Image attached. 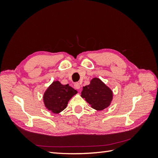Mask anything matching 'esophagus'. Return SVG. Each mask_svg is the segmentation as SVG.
Masks as SVG:
<instances>
[{
    "label": "esophagus",
    "instance_id": "obj_1",
    "mask_svg": "<svg viewBox=\"0 0 158 158\" xmlns=\"http://www.w3.org/2000/svg\"><path fill=\"white\" fill-rule=\"evenodd\" d=\"M74 88H75L76 89H79L80 88V84L78 82H76V83H75V84H74Z\"/></svg>",
    "mask_w": 158,
    "mask_h": 158
}]
</instances>
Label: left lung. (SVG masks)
<instances>
[{
	"mask_svg": "<svg viewBox=\"0 0 158 158\" xmlns=\"http://www.w3.org/2000/svg\"><path fill=\"white\" fill-rule=\"evenodd\" d=\"M81 94L93 109L98 111L107 108L113 98L112 91L97 78H93L89 85L83 87Z\"/></svg>",
	"mask_w": 158,
	"mask_h": 158,
	"instance_id": "left-lung-1",
	"label": "left lung"
}]
</instances>
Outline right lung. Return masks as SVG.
Segmentation results:
<instances>
[{
  "label": "right lung",
  "instance_id": "1",
  "mask_svg": "<svg viewBox=\"0 0 158 158\" xmlns=\"http://www.w3.org/2000/svg\"><path fill=\"white\" fill-rule=\"evenodd\" d=\"M76 94L77 91L69 84L63 85L59 81H55L44 94L45 106L52 113H59L66 107L70 99Z\"/></svg>",
  "mask_w": 158,
  "mask_h": 158
}]
</instances>
